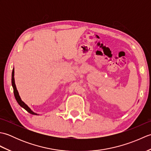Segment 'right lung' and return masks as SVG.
I'll return each mask as SVG.
<instances>
[{"label":"right lung","instance_id":"1","mask_svg":"<svg viewBox=\"0 0 151 151\" xmlns=\"http://www.w3.org/2000/svg\"><path fill=\"white\" fill-rule=\"evenodd\" d=\"M12 87L13 89H14V96H15V98L16 99V101L18 102V104L21 106L22 108H23L24 110H26L28 113H30L32 115H39L36 113H35L32 110H31V109L28 106L24 103V102L21 100V99L20 97V96H19V92L17 89V88H16V86L15 84V78H14V69H13L12 70Z\"/></svg>","mask_w":151,"mask_h":151}]
</instances>
